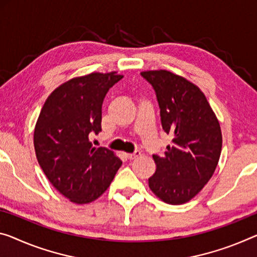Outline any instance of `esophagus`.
<instances>
[{
  "label": "esophagus",
  "instance_id": "esophagus-1",
  "mask_svg": "<svg viewBox=\"0 0 257 257\" xmlns=\"http://www.w3.org/2000/svg\"><path fill=\"white\" fill-rule=\"evenodd\" d=\"M140 155H141V152H139V151H136L133 153H126V157H127V159H130V160L136 159V157L140 156Z\"/></svg>",
  "mask_w": 257,
  "mask_h": 257
}]
</instances>
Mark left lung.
<instances>
[{
    "instance_id": "left-lung-1",
    "label": "left lung",
    "mask_w": 257,
    "mask_h": 257,
    "mask_svg": "<svg viewBox=\"0 0 257 257\" xmlns=\"http://www.w3.org/2000/svg\"><path fill=\"white\" fill-rule=\"evenodd\" d=\"M141 77L155 90L164 132L172 145L164 156L153 155L156 171L148 179L154 194L169 204L192 200L214 175L222 152L218 120L200 88L167 70Z\"/></svg>"
}]
</instances>
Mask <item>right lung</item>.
I'll return each mask as SVG.
<instances>
[{
	"label": "right lung",
	"instance_id": "1",
	"mask_svg": "<svg viewBox=\"0 0 257 257\" xmlns=\"http://www.w3.org/2000/svg\"><path fill=\"white\" fill-rule=\"evenodd\" d=\"M123 78L94 72L73 78L50 94L34 130V149L47 178L73 203L96 200L106 191L121 161L105 147H93L89 134L101 131L102 103Z\"/></svg>",
	"mask_w": 257,
	"mask_h": 257
}]
</instances>
